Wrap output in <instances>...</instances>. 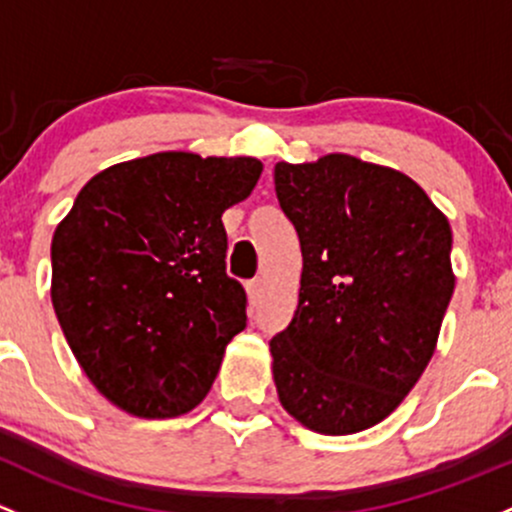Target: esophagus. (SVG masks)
I'll list each match as a JSON object with an SVG mask.
<instances>
[{"label": "esophagus", "mask_w": 512, "mask_h": 512, "mask_svg": "<svg viewBox=\"0 0 512 512\" xmlns=\"http://www.w3.org/2000/svg\"><path fill=\"white\" fill-rule=\"evenodd\" d=\"M247 297H250V304L257 306L262 301V279H252L250 284H247Z\"/></svg>", "instance_id": "34e87169"}]
</instances>
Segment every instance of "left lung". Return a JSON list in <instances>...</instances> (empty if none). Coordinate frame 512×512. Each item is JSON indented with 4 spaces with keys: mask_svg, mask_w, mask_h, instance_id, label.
<instances>
[{
    "mask_svg": "<svg viewBox=\"0 0 512 512\" xmlns=\"http://www.w3.org/2000/svg\"><path fill=\"white\" fill-rule=\"evenodd\" d=\"M301 242L299 306L270 341L282 407L328 437L397 410L437 348L454 294L451 228L422 186L351 154L274 166Z\"/></svg>",
    "mask_w": 512,
    "mask_h": 512,
    "instance_id": "1",
    "label": "left lung"
}]
</instances>
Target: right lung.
<instances>
[{
  "instance_id": "right-lung-1",
  "label": "right lung",
  "mask_w": 512,
  "mask_h": 512,
  "mask_svg": "<svg viewBox=\"0 0 512 512\" xmlns=\"http://www.w3.org/2000/svg\"><path fill=\"white\" fill-rule=\"evenodd\" d=\"M262 174L252 157L159 152L100 171L51 242V301L102 395L134 417L191 412L245 328L225 274L223 213Z\"/></svg>"
}]
</instances>
